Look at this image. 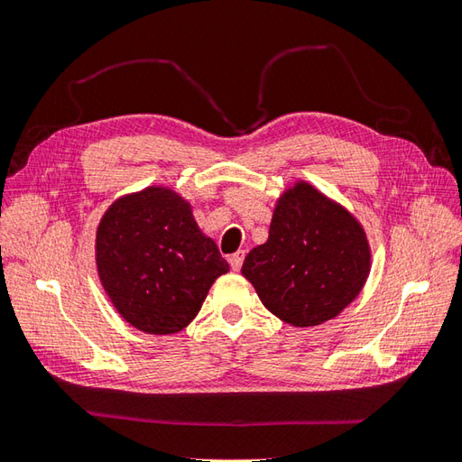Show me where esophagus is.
Segmentation results:
<instances>
[{"mask_svg":"<svg viewBox=\"0 0 462 462\" xmlns=\"http://www.w3.org/2000/svg\"><path fill=\"white\" fill-rule=\"evenodd\" d=\"M228 262H230L232 270H234V272H238V270L242 268V263H244V252H236V254H232V256L228 258Z\"/></svg>","mask_w":462,"mask_h":462,"instance_id":"34e87169","label":"esophagus"}]
</instances>
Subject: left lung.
Instances as JSON below:
<instances>
[{"label":"left lung","instance_id":"obj_1","mask_svg":"<svg viewBox=\"0 0 462 462\" xmlns=\"http://www.w3.org/2000/svg\"><path fill=\"white\" fill-rule=\"evenodd\" d=\"M369 260L359 222L301 182L283 194L268 242L248 254L242 273L273 316L310 328L336 318L357 298Z\"/></svg>","mask_w":462,"mask_h":462}]
</instances>
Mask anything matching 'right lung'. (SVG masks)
<instances>
[{
    "label": "right lung",
    "instance_id": "1",
    "mask_svg": "<svg viewBox=\"0 0 462 462\" xmlns=\"http://www.w3.org/2000/svg\"><path fill=\"white\" fill-rule=\"evenodd\" d=\"M97 268L131 326L166 336L196 318L228 262L202 236L189 202L172 190L146 189L116 200L103 216Z\"/></svg>",
    "mask_w": 462,
    "mask_h": 462
}]
</instances>
